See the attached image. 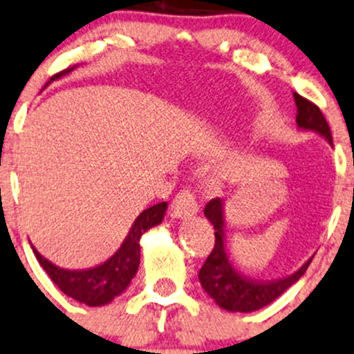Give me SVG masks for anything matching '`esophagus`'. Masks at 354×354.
I'll list each match as a JSON object with an SVG mask.
<instances>
[{
    "label": "esophagus",
    "instance_id": "34e87169",
    "mask_svg": "<svg viewBox=\"0 0 354 354\" xmlns=\"http://www.w3.org/2000/svg\"><path fill=\"white\" fill-rule=\"evenodd\" d=\"M198 212V203L196 198L193 196V193H189L188 189H183L181 193H178L176 198L173 200V205H171V214L174 218H188L196 215Z\"/></svg>",
    "mask_w": 354,
    "mask_h": 354
}]
</instances>
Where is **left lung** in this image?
<instances>
[{"label": "left lung", "instance_id": "8db88e82", "mask_svg": "<svg viewBox=\"0 0 354 354\" xmlns=\"http://www.w3.org/2000/svg\"><path fill=\"white\" fill-rule=\"evenodd\" d=\"M293 100L297 105V127L304 132H314L324 137L327 142L333 146V136L327 125L324 115L300 95L293 93ZM207 221L214 225L215 244L210 256L203 263L198 273V280L202 288L214 299V302L221 308L229 312H254L266 307L273 300H277L281 293L286 292L293 283L302 278L307 271L312 258L307 259L295 273L290 277L278 278L271 281H256L244 277L237 268L232 265L225 248V210L224 200L214 198L207 203L205 210Z\"/></svg>", "mask_w": 354, "mask_h": 354}]
</instances>
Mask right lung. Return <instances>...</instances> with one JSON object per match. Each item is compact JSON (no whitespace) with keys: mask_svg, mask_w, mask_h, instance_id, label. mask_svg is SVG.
I'll list each match as a JSON object with an SVG mask.
<instances>
[{"mask_svg":"<svg viewBox=\"0 0 354 354\" xmlns=\"http://www.w3.org/2000/svg\"><path fill=\"white\" fill-rule=\"evenodd\" d=\"M71 68L64 73L57 74L50 81L59 80L66 76ZM167 203L161 202L154 207H149L139 217L133 221L130 227L127 237L124 239L118 251L111 258L106 259L102 265L88 270H64V268L55 266L49 259L44 258L39 251L32 245L33 254L40 266L46 270L49 278L54 281L66 295L77 302L88 305V307H102V305L110 304L115 297L122 295L127 290L132 278L137 274L140 263V237L152 227L159 225L165 221Z\"/></svg>","mask_w":354,"mask_h":354,"instance_id":"1","label":"right lung"}]
</instances>
